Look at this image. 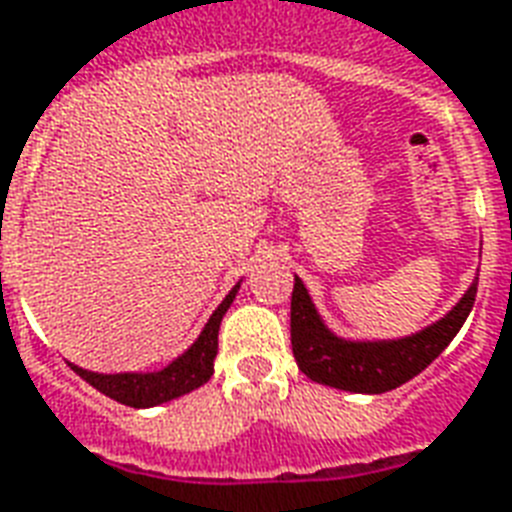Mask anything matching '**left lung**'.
Instances as JSON below:
<instances>
[{
  "mask_svg": "<svg viewBox=\"0 0 512 512\" xmlns=\"http://www.w3.org/2000/svg\"><path fill=\"white\" fill-rule=\"evenodd\" d=\"M478 294V278L456 305L405 337L394 340H351L332 332L313 305L302 278L294 275L291 291V348L299 370L324 386L353 394H383L424 372L448 348L461 324L467 321Z\"/></svg>",
  "mask_w": 512,
  "mask_h": 512,
  "instance_id": "1",
  "label": "left lung"
}]
</instances>
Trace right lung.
I'll return each instance as SVG.
<instances>
[{
    "instance_id": "add662e5",
    "label": "right lung",
    "mask_w": 512,
    "mask_h": 512,
    "mask_svg": "<svg viewBox=\"0 0 512 512\" xmlns=\"http://www.w3.org/2000/svg\"><path fill=\"white\" fill-rule=\"evenodd\" d=\"M240 283L229 291L224 302L215 307L213 315L207 318L202 332L194 343L188 345L186 351L169 361L167 367L153 372H91L83 370L78 364L67 361L72 370L78 372L80 378L91 383L96 391H102L105 397L121 402L129 407H156L172 399L183 397L194 388L205 386L210 375H213V361L218 353V329H221V318L226 315L229 305L237 297Z\"/></svg>"
}]
</instances>
